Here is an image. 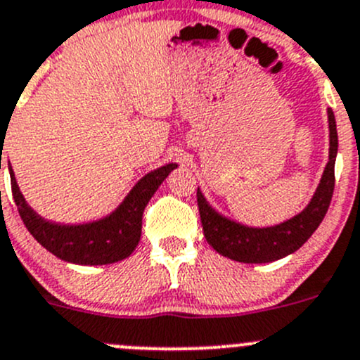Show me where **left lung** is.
<instances>
[{
  "instance_id": "1",
  "label": "left lung",
  "mask_w": 360,
  "mask_h": 360,
  "mask_svg": "<svg viewBox=\"0 0 360 360\" xmlns=\"http://www.w3.org/2000/svg\"><path fill=\"white\" fill-rule=\"evenodd\" d=\"M329 160L319 186L301 212L274 226H248L214 209L197 190L198 210L203 235L214 250L238 263H271L296 252L314 235L324 219L335 190V162L338 155V132L335 112L328 108Z\"/></svg>"
}]
</instances>
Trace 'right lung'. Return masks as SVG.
I'll return each instance as SVG.
<instances>
[{
	"label": "right lung",
	"mask_w": 360,
	"mask_h": 360,
	"mask_svg": "<svg viewBox=\"0 0 360 360\" xmlns=\"http://www.w3.org/2000/svg\"><path fill=\"white\" fill-rule=\"evenodd\" d=\"M177 163H165L141 177L115 210L86 223H56L39 216L17 184L15 172L8 163L12 193L29 233L46 250L68 263L97 266L129 257L141 240L144 207Z\"/></svg>",
	"instance_id": "add662e5"
}]
</instances>
